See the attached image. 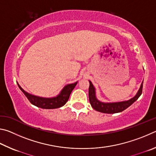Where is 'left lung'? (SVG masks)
Returning <instances> with one entry per match:
<instances>
[{
	"label": "left lung",
	"mask_w": 156,
	"mask_h": 156,
	"mask_svg": "<svg viewBox=\"0 0 156 156\" xmlns=\"http://www.w3.org/2000/svg\"><path fill=\"white\" fill-rule=\"evenodd\" d=\"M90 82V86H89V101L90 103V105L92 108H93L95 110L100 112L106 113V114H114L121 112L125 110H126L127 108L133 104L136 100H137L139 97L140 96L143 92V82L142 83L140 88L139 89L138 93L136 94L134 97L131 99L127 101H122V102H119V103H106L101 102L99 101L97 99L96 97H95V89L94 88L93 85L91 81Z\"/></svg>",
	"instance_id": "left-lung-1"
}]
</instances>
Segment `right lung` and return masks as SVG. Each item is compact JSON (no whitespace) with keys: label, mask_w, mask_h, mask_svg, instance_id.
<instances>
[{"label":"right lung","mask_w":156,"mask_h":156,"mask_svg":"<svg viewBox=\"0 0 156 156\" xmlns=\"http://www.w3.org/2000/svg\"><path fill=\"white\" fill-rule=\"evenodd\" d=\"M76 83H77V82L66 86L58 96L54 98H50V99L39 97L30 94L24 91L19 86V84H18V85L19 88L21 90V91L23 92L31 104L43 109H55L61 108L62 106L64 105L66 103L68 99H69L70 93L72 92L73 90L75 88Z\"/></svg>","instance_id":"obj_1"}]
</instances>
